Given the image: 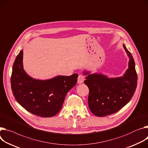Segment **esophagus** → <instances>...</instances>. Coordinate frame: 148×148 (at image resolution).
Returning a JSON list of instances; mask_svg holds the SVG:
<instances>
[{"instance_id":"1","label":"esophagus","mask_w":148,"mask_h":148,"mask_svg":"<svg viewBox=\"0 0 148 148\" xmlns=\"http://www.w3.org/2000/svg\"><path fill=\"white\" fill-rule=\"evenodd\" d=\"M84 76L83 75H79L78 77V79H77V82L78 84H81V83H83L84 81Z\"/></svg>"}]
</instances>
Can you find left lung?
<instances>
[{
    "mask_svg": "<svg viewBox=\"0 0 148 148\" xmlns=\"http://www.w3.org/2000/svg\"><path fill=\"white\" fill-rule=\"evenodd\" d=\"M129 58V68L123 76L109 78L99 73L84 71V82L89 89L88 104L91 112L97 116L114 114L124 106L132 98L137 87V75L131 53L123 45Z\"/></svg>",
    "mask_w": 148,
    "mask_h": 148,
    "instance_id": "8db88e82",
    "label": "left lung"
}]
</instances>
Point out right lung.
<instances>
[{
	"label": "right lung",
	"instance_id": "right-lung-1",
	"mask_svg": "<svg viewBox=\"0 0 148 148\" xmlns=\"http://www.w3.org/2000/svg\"><path fill=\"white\" fill-rule=\"evenodd\" d=\"M23 59L22 50L15 59L11 75V88L15 99L27 111L36 115H55L61 110L66 93L77 84L78 74L37 80L24 71Z\"/></svg>",
	"mask_w": 148,
	"mask_h": 148
}]
</instances>
